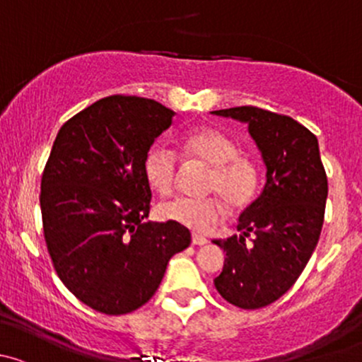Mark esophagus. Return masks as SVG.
<instances>
[{
    "mask_svg": "<svg viewBox=\"0 0 362 362\" xmlns=\"http://www.w3.org/2000/svg\"><path fill=\"white\" fill-rule=\"evenodd\" d=\"M192 242L195 245H206L207 244V238L206 237H202V235H199V233H193L192 235Z\"/></svg>",
    "mask_w": 362,
    "mask_h": 362,
    "instance_id": "34e87169",
    "label": "esophagus"
}]
</instances>
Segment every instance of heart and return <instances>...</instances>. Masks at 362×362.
Wrapping results in <instances>:
<instances>
[{
	"label": "heart",
	"instance_id": "obj_1",
	"mask_svg": "<svg viewBox=\"0 0 362 362\" xmlns=\"http://www.w3.org/2000/svg\"><path fill=\"white\" fill-rule=\"evenodd\" d=\"M181 155L188 162L211 167L207 193L221 197L232 209H244L258 189V167L249 156L238 153V144L218 129H199L181 141ZM144 180L160 195H169L176 186L177 158L163 144L148 150L143 162ZM163 221H173L193 232H209L226 218L219 199H173L156 207Z\"/></svg>",
	"mask_w": 362,
	"mask_h": 362
}]
</instances>
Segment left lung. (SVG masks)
I'll use <instances>...</instances> for the list:
<instances>
[{
	"label": "left lung",
	"mask_w": 362,
	"mask_h": 362,
	"mask_svg": "<svg viewBox=\"0 0 362 362\" xmlns=\"http://www.w3.org/2000/svg\"><path fill=\"white\" fill-rule=\"evenodd\" d=\"M247 125L267 167L258 199L238 218L240 235L214 240L226 252L214 279L218 293L238 308H262L288 293L319 242L327 177L317 137L291 117L255 106L211 111ZM253 235V244L245 237Z\"/></svg>",
	"instance_id": "8db88e82"
}]
</instances>
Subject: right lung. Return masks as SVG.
I'll list each match as a JSON object with an SVG mask.
<instances>
[{"instance_id": "add662e5", "label": "right lung", "mask_w": 362, "mask_h": 362, "mask_svg": "<svg viewBox=\"0 0 362 362\" xmlns=\"http://www.w3.org/2000/svg\"><path fill=\"white\" fill-rule=\"evenodd\" d=\"M174 111L151 99L111 95L59 130L42 176L43 233L62 284L94 310L143 307L169 259L192 242L177 223H144L151 189L143 162Z\"/></svg>"}]
</instances>
